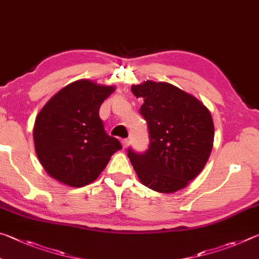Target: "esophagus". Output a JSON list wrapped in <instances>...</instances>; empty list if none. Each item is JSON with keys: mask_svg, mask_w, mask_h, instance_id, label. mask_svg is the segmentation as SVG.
Segmentation results:
<instances>
[{"mask_svg": "<svg viewBox=\"0 0 259 259\" xmlns=\"http://www.w3.org/2000/svg\"><path fill=\"white\" fill-rule=\"evenodd\" d=\"M129 144H130V140L129 139H123V140H122V146H123L124 150H125V148H128Z\"/></svg>", "mask_w": 259, "mask_h": 259, "instance_id": "34e87169", "label": "esophagus"}]
</instances>
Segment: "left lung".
Returning <instances> with one entry per match:
<instances>
[{
	"label": "left lung",
	"mask_w": 259,
	"mask_h": 259,
	"mask_svg": "<svg viewBox=\"0 0 259 259\" xmlns=\"http://www.w3.org/2000/svg\"><path fill=\"white\" fill-rule=\"evenodd\" d=\"M131 91L143 98L150 146L128 157L140 183L159 193H174L202 171L213 146L211 114L194 96L170 83L147 80Z\"/></svg>",
	"instance_id": "1"
}]
</instances>
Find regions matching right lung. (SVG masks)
Returning a JSON list of instances; mask_svg holds the SVG:
<instances>
[{
    "label": "right lung",
    "instance_id": "add662e5",
    "mask_svg": "<svg viewBox=\"0 0 259 259\" xmlns=\"http://www.w3.org/2000/svg\"><path fill=\"white\" fill-rule=\"evenodd\" d=\"M114 90V85L77 80L59 90L37 114L35 152L50 177L67 186H85L121 150L99 117L100 105Z\"/></svg>",
    "mask_w": 259,
    "mask_h": 259
}]
</instances>
